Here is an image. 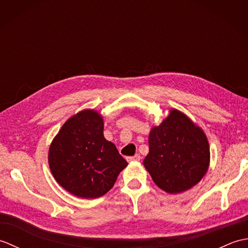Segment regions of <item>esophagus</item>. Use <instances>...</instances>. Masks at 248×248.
I'll list each match as a JSON object with an SVG mask.
<instances>
[{
	"label": "esophagus",
	"mask_w": 248,
	"mask_h": 248,
	"mask_svg": "<svg viewBox=\"0 0 248 248\" xmlns=\"http://www.w3.org/2000/svg\"><path fill=\"white\" fill-rule=\"evenodd\" d=\"M140 155H135L133 156H128L127 161L128 162H134V161H140Z\"/></svg>",
	"instance_id": "1"
}]
</instances>
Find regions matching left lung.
<instances>
[{"label":"left lung","instance_id":"left-lung-1","mask_svg":"<svg viewBox=\"0 0 248 248\" xmlns=\"http://www.w3.org/2000/svg\"><path fill=\"white\" fill-rule=\"evenodd\" d=\"M149 154L144 166L163 191L177 194L202 180L210 163L207 136L186 114L171 108L149 134Z\"/></svg>","mask_w":248,"mask_h":248}]
</instances>
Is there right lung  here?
<instances>
[{"instance_id": "obj_1", "label": "right lung", "mask_w": 248, "mask_h": 248, "mask_svg": "<svg viewBox=\"0 0 248 248\" xmlns=\"http://www.w3.org/2000/svg\"><path fill=\"white\" fill-rule=\"evenodd\" d=\"M48 159L60 186L86 199L107 194L128 165L116 146L104 139L103 118L94 109H83L62 124Z\"/></svg>"}]
</instances>
